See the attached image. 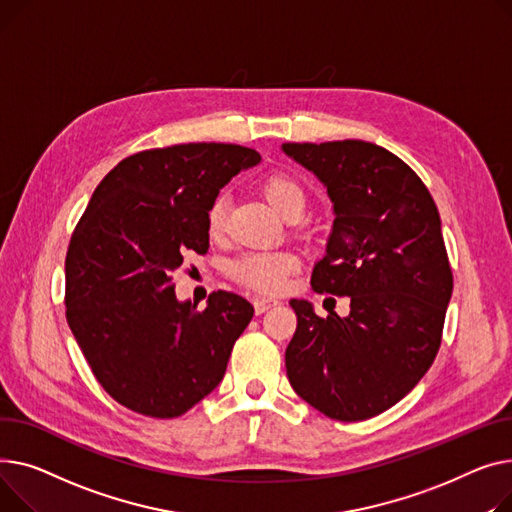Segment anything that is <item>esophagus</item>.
<instances>
[{
	"instance_id": "1",
	"label": "esophagus",
	"mask_w": 512,
	"mask_h": 512,
	"mask_svg": "<svg viewBox=\"0 0 512 512\" xmlns=\"http://www.w3.org/2000/svg\"><path fill=\"white\" fill-rule=\"evenodd\" d=\"M279 304L281 302H279V299H275V297H254V310H256V314H264L266 310L275 308Z\"/></svg>"
}]
</instances>
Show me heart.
Listing matches in <instances>:
<instances>
[{"mask_svg":"<svg viewBox=\"0 0 512 512\" xmlns=\"http://www.w3.org/2000/svg\"><path fill=\"white\" fill-rule=\"evenodd\" d=\"M264 198L281 215L283 210L295 202H304V190L295 179L275 173L264 179L262 184ZM206 229L217 237L225 229V198L219 196L206 210ZM297 266V258L291 252H250L239 256L233 266L231 275L242 285L256 289L260 293H279L285 289L289 275Z\"/></svg>","mask_w":512,"mask_h":512,"instance_id":"1","label":"heart"}]
</instances>
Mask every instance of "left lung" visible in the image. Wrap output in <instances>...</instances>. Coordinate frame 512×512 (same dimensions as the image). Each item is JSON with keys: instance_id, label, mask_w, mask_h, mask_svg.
Instances as JSON below:
<instances>
[{"instance_id": "left-lung-1", "label": "left lung", "mask_w": 512, "mask_h": 512, "mask_svg": "<svg viewBox=\"0 0 512 512\" xmlns=\"http://www.w3.org/2000/svg\"><path fill=\"white\" fill-rule=\"evenodd\" d=\"M281 148L333 202L312 287L351 299L343 318H320L306 299H291L297 328L285 351L287 378L320 413L362 422L411 393L438 353L453 295L438 208L417 173L374 142Z\"/></svg>"}]
</instances>
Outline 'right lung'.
Returning a JSON list of instances; mask_svg holds the SVG:
<instances>
[{
  "label": "right lung",
  "mask_w": 512,
  "mask_h": 512,
  "mask_svg": "<svg viewBox=\"0 0 512 512\" xmlns=\"http://www.w3.org/2000/svg\"><path fill=\"white\" fill-rule=\"evenodd\" d=\"M254 148L190 142L142 150L97 186L66 254V318L107 393L148 417L184 415L225 376L254 316L237 293L213 291L204 310L179 302L171 275L206 254V210Z\"/></svg>",
  "instance_id": "obj_1"
}]
</instances>
